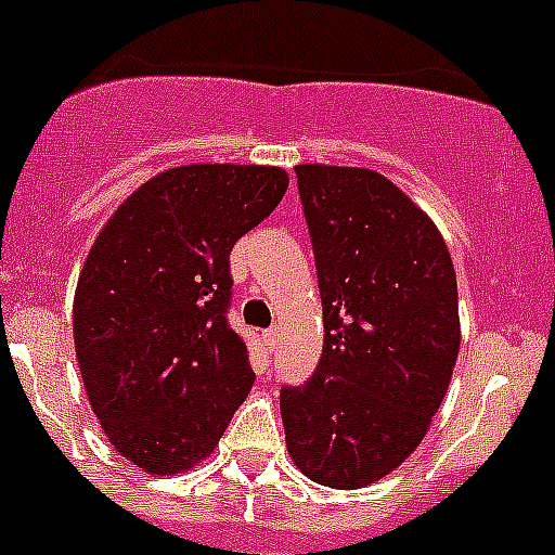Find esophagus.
Segmentation results:
<instances>
[{"mask_svg":"<svg viewBox=\"0 0 555 555\" xmlns=\"http://www.w3.org/2000/svg\"><path fill=\"white\" fill-rule=\"evenodd\" d=\"M262 341H266V345H268V350H273V348H276V341H279V331L276 328H268L266 334H262Z\"/></svg>","mask_w":555,"mask_h":555,"instance_id":"esophagus-1","label":"esophagus"}]
</instances>
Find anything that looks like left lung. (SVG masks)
<instances>
[{
	"label": "left lung",
	"mask_w": 555,
	"mask_h": 555,
	"mask_svg": "<svg viewBox=\"0 0 555 555\" xmlns=\"http://www.w3.org/2000/svg\"><path fill=\"white\" fill-rule=\"evenodd\" d=\"M323 301L312 380L282 388L293 463L359 490L424 441L460 353L457 276L435 221L375 169L298 164Z\"/></svg>",
	"instance_id": "8db88e82"
}]
</instances>
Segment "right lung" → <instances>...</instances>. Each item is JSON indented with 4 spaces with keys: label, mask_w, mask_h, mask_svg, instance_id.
I'll return each mask as SVG.
<instances>
[{
    "label": "right lung",
    "mask_w": 555,
    "mask_h": 555,
    "mask_svg": "<svg viewBox=\"0 0 555 555\" xmlns=\"http://www.w3.org/2000/svg\"><path fill=\"white\" fill-rule=\"evenodd\" d=\"M287 183L260 164L175 167L98 232L76 284V359L108 443L137 468H194L251 391L246 345L224 318L230 251Z\"/></svg>",
    "instance_id": "obj_1"
}]
</instances>
